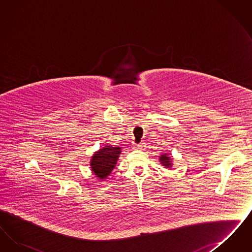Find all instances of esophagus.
I'll list each match as a JSON object with an SVG mask.
<instances>
[{
	"instance_id": "34e87169",
	"label": "esophagus",
	"mask_w": 252,
	"mask_h": 252,
	"mask_svg": "<svg viewBox=\"0 0 252 252\" xmlns=\"http://www.w3.org/2000/svg\"><path fill=\"white\" fill-rule=\"evenodd\" d=\"M143 147H144L143 144H134V148H136V149H142Z\"/></svg>"
}]
</instances>
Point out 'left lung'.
Segmentation results:
<instances>
[{"mask_svg": "<svg viewBox=\"0 0 252 252\" xmlns=\"http://www.w3.org/2000/svg\"><path fill=\"white\" fill-rule=\"evenodd\" d=\"M159 161L162 164V166H165V168H171L172 166V161H171V158L168 154L160 155Z\"/></svg>", "mask_w": 252, "mask_h": 252, "instance_id": "left-lung-1", "label": "left lung"}]
</instances>
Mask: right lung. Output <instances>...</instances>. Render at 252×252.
<instances>
[{"label":"right lung","mask_w":252,"mask_h":252,"mask_svg":"<svg viewBox=\"0 0 252 252\" xmlns=\"http://www.w3.org/2000/svg\"><path fill=\"white\" fill-rule=\"evenodd\" d=\"M121 154V147L108 145L98 150L92 157L91 168L96 178L100 180H105L108 178L115 164L117 163L118 158Z\"/></svg>","instance_id":"1"}]
</instances>
